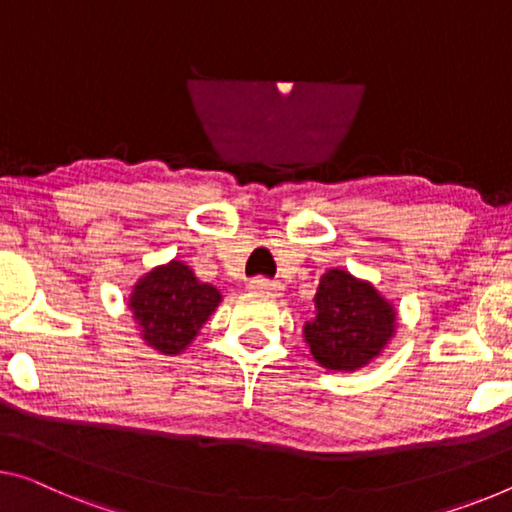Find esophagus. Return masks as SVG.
Returning <instances> with one entry per match:
<instances>
[{
    "label": "esophagus",
    "mask_w": 512,
    "mask_h": 512,
    "mask_svg": "<svg viewBox=\"0 0 512 512\" xmlns=\"http://www.w3.org/2000/svg\"><path fill=\"white\" fill-rule=\"evenodd\" d=\"M247 288L251 293H261V295H281V283L277 281H270V279H263V277H256L247 283Z\"/></svg>",
    "instance_id": "obj_1"
}]
</instances>
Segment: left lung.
Wrapping results in <instances>:
<instances>
[{
    "label": "left lung",
    "instance_id": "left-lung-1",
    "mask_svg": "<svg viewBox=\"0 0 512 512\" xmlns=\"http://www.w3.org/2000/svg\"><path fill=\"white\" fill-rule=\"evenodd\" d=\"M316 318L304 325L313 359L329 371H357L380 355L396 329V311L371 283L343 270L320 279Z\"/></svg>",
    "mask_w": 512,
    "mask_h": 512
}]
</instances>
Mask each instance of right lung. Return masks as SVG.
<instances>
[{
	"label": "right lung",
	"mask_w": 512,
	"mask_h": 512,
	"mask_svg": "<svg viewBox=\"0 0 512 512\" xmlns=\"http://www.w3.org/2000/svg\"><path fill=\"white\" fill-rule=\"evenodd\" d=\"M219 302L222 295L217 288L201 283L185 263L171 261L137 283L128 306L151 348L178 355L199 334Z\"/></svg>",
	"instance_id": "right-lung-1"
}]
</instances>
